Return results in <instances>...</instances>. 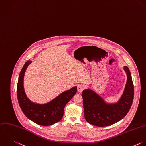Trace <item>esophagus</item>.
Listing matches in <instances>:
<instances>
[{"mask_svg":"<svg viewBox=\"0 0 146 146\" xmlns=\"http://www.w3.org/2000/svg\"><path fill=\"white\" fill-rule=\"evenodd\" d=\"M84 89V86L82 85V84H78V92H82Z\"/></svg>","mask_w":146,"mask_h":146,"instance_id":"esophagus-1","label":"esophagus"}]
</instances>
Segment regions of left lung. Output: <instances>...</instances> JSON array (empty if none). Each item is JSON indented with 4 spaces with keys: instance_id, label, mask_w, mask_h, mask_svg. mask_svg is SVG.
I'll return each mask as SVG.
<instances>
[{
    "instance_id": "left-lung-1",
    "label": "left lung",
    "mask_w": 146,
    "mask_h": 146,
    "mask_svg": "<svg viewBox=\"0 0 146 146\" xmlns=\"http://www.w3.org/2000/svg\"><path fill=\"white\" fill-rule=\"evenodd\" d=\"M127 74V83L123 94L114 104H107L102 97L90 89L83 91V107L86 120L98 127L111 125L123 118L131 108L134 89L131 73L127 66L124 67Z\"/></svg>"
}]
</instances>
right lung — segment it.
I'll list each match as a JSON object with an SVG mask.
<instances>
[{
	"label": "right lung",
	"mask_w": 146,
	"mask_h": 146,
	"mask_svg": "<svg viewBox=\"0 0 146 146\" xmlns=\"http://www.w3.org/2000/svg\"><path fill=\"white\" fill-rule=\"evenodd\" d=\"M32 61L28 60L21 69L17 86V96L19 105L25 115L33 122L41 126L52 125L61 120L65 105L76 94L77 87L64 91L47 104L32 102L27 96L23 86L25 72Z\"/></svg>",
	"instance_id": "add662e5"
}]
</instances>
